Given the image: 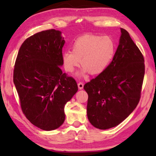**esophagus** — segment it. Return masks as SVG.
Here are the masks:
<instances>
[{"label":"esophagus","mask_w":156,"mask_h":156,"mask_svg":"<svg viewBox=\"0 0 156 156\" xmlns=\"http://www.w3.org/2000/svg\"><path fill=\"white\" fill-rule=\"evenodd\" d=\"M78 88L80 89H83V87H84V83L83 82H80V83H78Z\"/></svg>","instance_id":"1"}]
</instances>
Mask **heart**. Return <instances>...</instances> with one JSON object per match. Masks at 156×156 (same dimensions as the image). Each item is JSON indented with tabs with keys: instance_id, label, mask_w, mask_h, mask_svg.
Masks as SVG:
<instances>
[{
	"instance_id": "b5f03b06",
	"label": "heart",
	"mask_w": 156,
	"mask_h": 156,
	"mask_svg": "<svg viewBox=\"0 0 156 156\" xmlns=\"http://www.w3.org/2000/svg\"><path fill=\"white\" fill-rule=\"evenodd\" d=\"M115 45L112 37L86 34L79 37L72 45V51L62 54V65L67 72L72 73L76 67H83L81 74L89 72L98 75L104 72L112 61Z\"/></svg>"
}]
</instances>
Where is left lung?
Returning <instances> with one entry per match:
<instances>
[{
	"instance_id": "obj_1",
	"label": "left lung",
	"mask_w": 156,
	"mask_h": 156,
	"mask_svg": "<svg viewBox=\"0 0 156 156\" xmlns=\"http://www.w3.org/2000/svg\"><path fill=\"white\" fill-rule=\"evenodd\" d=\"M120 30L119 45L112 61L84 86L88 94V119L100 129L122 122L136 109L141 96L145 70L143 55L128 31Z\"/></svg>"
}]
</instances>
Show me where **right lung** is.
Here are the masks:
<instances>
[{"label":"right lung","instance_id":"add662e5","mask_svg":"<svg viewBox=\"0 0 156 156\" xmlns=\"http://www.w3.org/2000/svg\"><path fill=\"white\" fill-rule=\"evenodd\" d=\"M61 32L48 30L29 37L18 51L14 83L25 117L43 130H54L65 119V105L78 91L75 79L62 73Z\"/></svg>","mask_w":156,"mask_h":156}]
</instances>
